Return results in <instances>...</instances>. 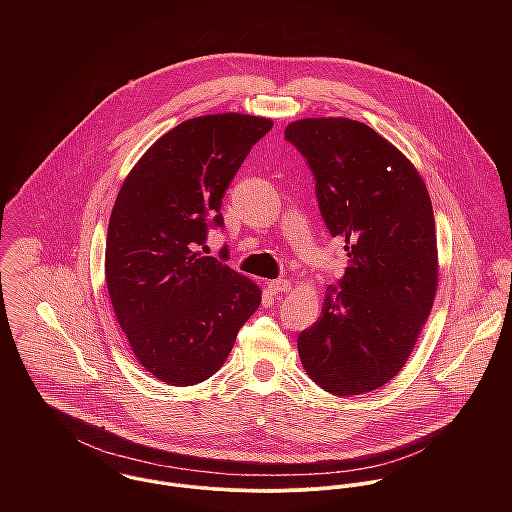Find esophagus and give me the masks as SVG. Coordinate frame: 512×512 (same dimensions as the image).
Returning <instances> with one entry per match:
<instances>
[{"mask_svg":"<svg viewBox=\"0 0 512 512\" xmlns=\"http://www.w3.org/2000/svg\"><path fill=\"white\" fill-rule=\"evenodd\" d=\"M268 290L272 293H286L292 290V284L288 280H272L268 282Z\"/></svg>","mask_w":512,"mask_h":512,"instance_id":"1","label":"esophagus"}]
</instances>
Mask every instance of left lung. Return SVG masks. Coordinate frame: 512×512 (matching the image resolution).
<instances>
[{
  "mask_svg": "<svg viewBox=\"0 0 512 512\" xmlns=\"http://www.w3.org/2000/svg\"><path fill=\"white\" fill-rule=\"evenodd\" d=\"M286 140L305 157L321 217L345 240L343 278L297 337L309 378L335 396L384 386L406 365L438 288L436 220L408 157L363 122L303 118Z\"/></svg>",
  "mask_w": 512,
  "mask_h": 512,
  "instance_id": "1",
  "label": "left lung"
}]
</instances>
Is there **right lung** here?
I'll list each match as a JSON object with an SVG mask.
<instances>
[{
    "label": "right lung",
    "instance_id": "right-lung-1",
    "mask_svg": "<svg viewBox=\"0 0 512 512\" xmlns=\"http://www.w3.org/2000/svg\"><path fill=\"white\" fill-rule=\"evenodd\" d=\"M268 118L213 114L181 122L147 149L126 177L106 236V286L140 365L171 386L213 376L260 288L219 258L203 256L222 226V197Z\"/></svg>",
    "mask_w": 512,
    "mask_h": 512
}]
</instances>
